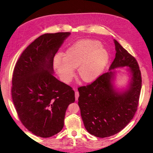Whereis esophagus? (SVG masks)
Here are the masks:
<instances>
[{"label": "esophagus", "mask_w": 153, "mask_h": 153, "mask_svg": "<svg viewBox=\"0 0 153 153\" xmlns=\"http://www.w3.org/2000/svg\"><path fill=\"white\" fill-rule=\"evenodd\" d=\"M79 96V93L77 90H76V91H75V98H76V100L78 99Z\"/></svg>", "instance_id": "34e87169"}]
</instances>
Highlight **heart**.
I'll use <instances>...</instances> for the list:
<instances>
[{
  "label": "heart",
  "mask_w": 153,
  "mask_h": 153,
  "mask_svg": "<svg viewBox=\"0 0 153 153\" xmlns=\"http://www.w3.org/2000/svg\"><path fill=\"white\" fill-rule=\"evenodd\" d=\"M109 58L108 51L95 40L84 39L71 46L66 57L58 54L54 59V66L61 81L69 83L78 68L79 77L84 82H92L102 73Z\"/></svg>",
  "instance_id": "1"
}]
</instances>
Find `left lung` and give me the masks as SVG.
<instances>
[{
  "mask_svg": "<svg viewBox=\"0 0 153 153\" xmlns=\"http://www.w3.org/2000/svg\"><path fill=\"white\" fill-rule=\"evenodd\" d=\"M115 58L109 70L129 67L131 79L129 88L117 92L111 81L114 72L100 75L94 82L78 88V105L85 129L96 137L114 135L130 123L138 108L142 79L137 61L117 40Z\"/></svg>",
  "mask_w": 153,
  "mask_h": 153,
  "instance_id": "obj_1",
  "label": "left lung"
}]
</instances>
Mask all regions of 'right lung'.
I'll use <instances>...</instances> for the list:
<instances>
[{
    "instance_id": "1",
    "label": "right lung",
    "mask_w": 153,
    "mask_h": 153,
    "mask_svg": "<svg viewBox=\"0 0 153 153\" xmlns=\"http://www.w3.org/2000/svg\"><path fill=\"white\" fill-rule=\"evenodd\" d=\"M71 33H46L23 51L13 70L12 97L22 123L34 134L51 137L64 126L74 91L53 75V58Z\"/></svg>"
}]
</instances>
